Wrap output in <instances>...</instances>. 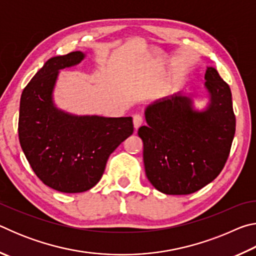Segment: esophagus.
<instances>
[{"label":"esophagus","instance_id":"1","mask_svg":"<svg viewBox=\"0 0 256 256\" xmlns=\"http://www.w3.org/2000/svg\"><path fill=\"white\" fill-rule=\"evenodd\" d=\"M144 123V118H142V115L140 114H136L133 116V124H134V128H138Z\"/></svg>","mask_w":256,"mask_h":256}]
</instances>
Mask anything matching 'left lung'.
I'll return each instance as SVG.
<instances>
[{
  "mask_svg": "<svg viewBox=\"0 0 256 256\" xmlns=\"http://www.w3.org/2000/svg\"><path fill=\"white\" fill-rule=\"evenodd\" d=\"M206 80L211 102L204 112L193 110L190 98L175 94L146 108L148 126L138 131L146 177L162 193L196 192L228 159L236 131L232 92L214 68H208Z\"/></svg>",
  "mask_w": 256,
  "mask_h": 256,
  "instance_id": "8db88e82",
  "label": "left lung"
}]
</instances>
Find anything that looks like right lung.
Instances as JSON below:
<instances>
[{"label": "right lung", "instance_id": "1", "mask_svg": "<svg viewBox=\"0 0 256 256\" xmlns=\"http://www.w3.org/2000/svg\"><path fill=\"white\" fill-rule=\"evenodd\" d=\"M84 58L81 52H72L48 60L20 99L18 132L26 158L42 183L63 193L94 188L110 154L134 130L132 118H78L53 106L58 70Z\"/></svg>", "mask_w": 256, "mask_h": 256}]
</instances>
